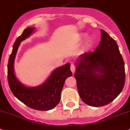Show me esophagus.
<instances>
[{
    "label": "esophagus",
    "instance_id": "1",
    "mask_svg": "<svg viewBox=\"0 0 130 130\" xmlns=\"http://www.w3.org/2000/svg\"><path fill=\"white\" fill-rule=\"evenodd\" d=\"M70 70L71 71H72V72L74 74V72H75V71H76V67H75V66H74V64H71V67H70Z\"/></svg>",
    "mask_w": 130,
    "mask_h": 130
}]
</instances>
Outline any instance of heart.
I'll return each mask as SVG.
<instances>
[{"mask_svg":"<svg viewBox=\"0 0 130 130\" xmlns=\"http://www.w3.org/2000/svg\"><path fill=\"white\" fill-rule=\"evenodd\" d=\"M82 37H86V35L85 34H83L82 35ZM94 44V39L93 38H89L88 40H87V42L86 43V45H85V48L86 49H89L93 46Z\"/></svg>","mask_w":130,"mask_h":130,"instance_id":"obj_1","label":"heart"}]
</instances>
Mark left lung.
<instances>
[{"label":"left lung","mask_w":130,"mask_h":130,"mask_svg":"<svg viewBox=\"0 0 130 130\" xmlns=\"http://www.w3.org/2000/svg\"><path fill=\"white\" fill-rule=\"evenodd\" d=\"M101 42L93 53L81 54L75 62L79 95L91 106L108 105L118 97L124 86L125 69L116 42L101 29Z\"/></svg>","instance_id":"1"}]
</instances>
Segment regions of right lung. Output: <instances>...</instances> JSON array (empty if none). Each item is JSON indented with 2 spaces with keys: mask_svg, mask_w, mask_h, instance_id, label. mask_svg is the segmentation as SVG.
Instances as JSON below:
<instances>
[{
  "mask_svg": "<svg viewBox=\"0 0 130 130\" xmlns=\"http://www.w3.org/2000/svg\"><path fill=\"white\" fill-rule=\"evenodd\" d=\"M35 27L25 29L22 35L15 40L8 63V80L11 91L16 98L25 105L38 110H49L59 103L64 82L72 75L70 64L56 68L43 84L35 87H27L16 77L14 64L21 42L34 33Z\"/></svg>",
  "mask_w": 130,
  "mask_h": 130,
  "instance_id": "add662e5",
  "label": "right lung"
}]
</instances>
